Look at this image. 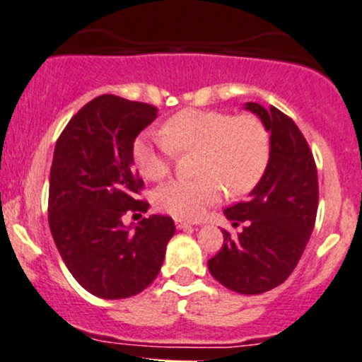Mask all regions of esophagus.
Masks as SVG:
<instances>
[{
  "label": "esophagus",
  "mask_w": 362,
  "mask_h": 362,
  "mask_svg": "<svg viewBox=\"0 0 362 362\" xmlns=\"http://www.w3.org/2000/svg\"><path fill=\"white\" fill-rule=\"evenodd\" d=\"M175 226H177V229H191V223L185 222V220H175Z\"/></svg>",
  "instance_id": "esophagus-1"
}]
</instances>
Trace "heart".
I'll return each mask as SVG.
<instances>
[{"label":"heart","instance_id":"heart-1","mask_svg":"<svg viewBox=\"0 0 362 362\" xmlns=\"http://www.w3.org/2000/svg\"><path fill=\"white\" fill-rule=\"evenodd\" d=\"M163 142L142 133L132 146L136 171L147 180L170 173L175 152H196L191 180H171L154 192L159 210L196 220L218 203L223 187L230 196L250 192L264 177L271 158V136L253 114L184 109L161 127Z\"/></svg>","mask_w":362,"mask_h":362}]
</instances>
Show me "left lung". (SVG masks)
I'll return each instance as SVG.
<instances>
[{"label":"left lung","mask_w":362,"mask_h":362,"mask_svg":"<svg viewBox=\"0 0 362 362\" xmlns=\"http://www.w3.org/2000/svg\"><path fill=\"white\" fill-rule=\"evenodd\" d=\"M271 132V158L248 199L227 208L241 234L223 232L222 250L208 260L211 276L241 295H260L290 277L314 230L319 203L317 168L305 136L279 109L248 102Z\"/></svg>","instance_id":"8db88e82"}]
</instances>
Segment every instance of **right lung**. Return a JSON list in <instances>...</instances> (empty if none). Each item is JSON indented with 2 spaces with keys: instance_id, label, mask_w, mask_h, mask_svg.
Returning a JSON list of instances; mask_svg holds the SVG:
<instances>
[{
  "instance_id": "obj_1",
  "label": "right lung",
  "mask_w": 362,
  "mask_h": 362,
  "mask_svg": "<svg viewBox=\"0 0 362 362\" xmlns=\"http://www.w3.org/2000/svg\"><path fill=\"white\" fill-rule=\"evenodd\" d=\"M158 109L116 95L83 105L53 152L48 223L57 250L74 279L100 298H128L156 279L175 223L166 215L124 227L127 213H146L136 199L144 180L133 168L136 135Z\"/></svg>"
}]
</instances>
